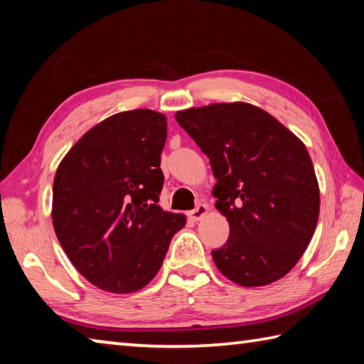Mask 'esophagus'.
Segmentation results:
<instances>
[{
  "mask_svg": "<svg viewBox=\"0 0 364 364\" xmlns=\"http://www.w3.org/2000/svg\"><path fill=\"white\" fill-rule=\"evenodd\" d=\"M207 212H208V207L205 204H199L194 208V210L189 212V218L194 220V221H199L200 218L205 217Z\"/></svg>",
  "mask_w": 364,
  "mask_h": 364,
  "instance_id": "obj_1",
  "label": "esophagus"
}]
</instances>
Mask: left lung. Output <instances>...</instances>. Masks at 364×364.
<instances>
[{"instance_id":"obj_1","label":"left lung","mask_w":364,"mask_h":364,"mask_svg":"<svg viewBox=\"0 0 364 364\" xmlns=\"http://www.w3.org/2000/svg\"><path fill=\"white\" fill-rule=\"evenodd\" d=\"M210 160L215 207L230 237L212 252L217 268L244 287L291 271L319 217V186L305 144L273 115L247 102H217L175 114Z\"/></svg>"}]
</instances>
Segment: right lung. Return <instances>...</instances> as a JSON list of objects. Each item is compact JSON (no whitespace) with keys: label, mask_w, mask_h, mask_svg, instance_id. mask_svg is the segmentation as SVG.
<instances>
[{"label":"right lung","mask_w":364,"mask_h":364,"mask_svg":"<svg viewBox=\"0 0 364 364\" xmlns=\"http://www.w3.org/2000/svg\"><path fill=\"white\" fill-rule=\"evenodd\" d=\"M165 141L164 114L127 110L86 132L60 160L54 231L78 273L101 291L132 294L149 284L186 225L184 215L159 205Z\"/></svg>","instance_id":"obj_1"}]
</instances>
